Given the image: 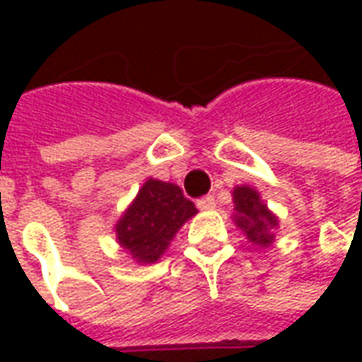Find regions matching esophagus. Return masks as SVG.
I'll list each match as a JSON object with an SVG mask.
<instances>
[{"mask_svg":"<svg viewBox=\"0 0 362 362\" xmlns=\"http://www.w3.org/2000/svg\"><path fill=\"white\" fill-rule=\"evenodd\" d=\"M197 209H202V211H213V209H215V197H199V199H197Z\"/></svg>","mask_w":362,"mask_h":362,"instance_id":"esophagus-1","label":"esophagus"}]
</instances>
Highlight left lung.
Wrapping results in <instances>:
<instances>
[{"mask_svg": "<svg viewBox=\"0 0 362 362\" xmlns=\"http://www.w3.org/2000/svg\"><path fill=\"white\" fill-rule=\"evenodd\" d=\"M233 204L235 213L233 221L235 225L244 233V236L256 246L267 248L275 240V228L279 227L277 215L264 204L256 188L248 184L236 186L233 189Z\"/></svg>", "mask_w": 362, "mask_h": 362, "instance_id": "obj_1", "label": "left lung"}]
</instances>
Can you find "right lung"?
Segmentation results:
<instances>
[{"label": "right lung", "instance_id": "add662e5", "mask_svg": "<svg viewBox=\"0 0 362 362\" xmlns=\"http://www.w3.org/2000/svg\"><path fill=\"white\" fill-rule=\"evenodd\" d=\"M197 213L173 182L147 178L114 225L119 248L139 266L157 264L184 223Z\"/></svg>", "mask_w": 362, "mask_h": 362}]
</instances>
